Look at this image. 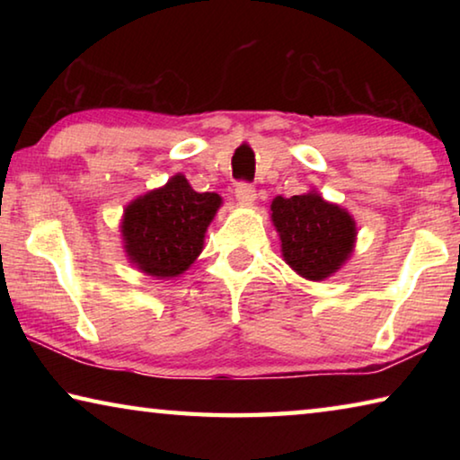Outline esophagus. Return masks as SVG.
Instances as JSON below:
<instances>
[{
  "label": "esophagus",
  "mask_w": 460,
  "mask_h": 460,
  "mask_svg": "<svg viewBox=\"0 0 460 460\" xmlns=\"http://www.w3.org/2000/svg\"><path fill=\"white\" fill-rule=\"evenodd\" d=\"M235 197L237 200L241 202V205H252V202L255 200V189L252 182H245L241 181L235 184Z\"/></svg>",
  "instance_id": "esophagus-1"
}]
</instances>
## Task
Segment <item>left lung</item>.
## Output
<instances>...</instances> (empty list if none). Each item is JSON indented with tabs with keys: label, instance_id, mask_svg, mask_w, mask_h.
<instances>
[{
	"label": "left lung",
	"instance_id": "1",
	"mask_svg": "<svg viewBox=\"0 0 460 460\" xmlns=\"http://www.w3.org/2000/svg\"><path fill=\"white\" fill-rule=\"evenodd\" d=\"M271 221L282 239L286 263L306 279L329 278L353 252L357 231L351 215L316 192L276 197Z\"/></svg>",
	"mask_w": 460,
	"mask_h": 460
}]
</instances>
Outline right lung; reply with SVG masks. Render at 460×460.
<instances>
[{
    "label": "right lung",
    "mask_w": 460,
    "mask_h": 460,
    "mask_svg": "<svg viewBox=\"0 0 460 460\" xmlns=\"http://www.w3.org/2000/svg\"><path fill=\"white\" fill-rule=\"evenodd\" d=\"M221 197L192 190L184 176L136 199L121 223L129 260L155 278H174L189 270L202 249Z\"/></svg>",
    "instance_id": "add662e5"
}]
</instances>
